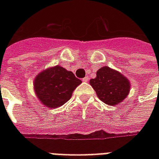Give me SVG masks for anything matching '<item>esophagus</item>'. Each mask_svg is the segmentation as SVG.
I'll list each match as a JSON object with an SVG mask.
<instances>
[{"instance_id": "34e87169", "label": "esophagus", "mask_w": 159, "mask_h": 159, "mask_svg": "<svg viewBox=\"0 0 159 159\" xmlns=\"http://www.w3.org/2000/svg\"><path fill=\"white\" fill-rule=\"evenodd\" d=\"M89 76H85L84 78H83V82H84V83H87V82H89Z\"/></svg>"}]
</instances>
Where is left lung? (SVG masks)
Instances as JSON below:
<instances>
[{"label":"left lung","mask_w":159,"mask_h":159,"mask_svg":"<svg viewBox=\"0 0 159 159\" xmlns=\"http://www.w3.org/2000/svg\"><path fill=\"white\" fill-rule=\"evenodd\" d=\"M96 75L94 79L90 80V84L100 100L114 106L125 100L130 88L129 82L125 76L108 66L98 70Z\"/></svg>","instance_id":"obj_1"}]
</instances>
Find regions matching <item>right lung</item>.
Segmentation results:
<instances>
[{"label": "right lung", "mask_w": 159, "mask_h": 159, "mask_svg": "<svg viewBox=\"0 0 159 159\" xmlns=\"http://www.w3.org/2000/svg\"><path fill=\"white\" fill-rule=\"evenodd\" d=\"M82 83L71 71L57 66L37 75L34 88L38 99L49 108L61 107L70 99L73 91Z\"/></svg>", "instance_id": "right-lung-1"}]
</instances>
